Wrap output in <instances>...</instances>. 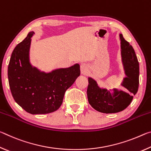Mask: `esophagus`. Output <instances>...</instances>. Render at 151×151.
<instances>
[{
  "label": "esophagus",
  "mask_w": 151,
  "mask_h": 151,
  "mask_svg": "<svg viewBox=\"0 0 151 151\" xmlns=\"http://www.w3.org/2000/svg\"><path fill=\"white\" fill-rule=\"evenodd\" d=\"M81 71L83 75H86L88 73V66L86 64H82L81 65Z\"/></svg>",
  "instance_id": "obj_1"
}]
</instances>
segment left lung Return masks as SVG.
<instances>
[{"label": "left lung", "mask_w": 151, "mask_h": 151, "mask_svg": "<svg viewBox=\"0 0 151 151\" xmlns=\"http://www.w3.org/2000/svg\"><path fill=\"white\" fill-rule=\"evenodd\" d=\"M121 55L127 77L124 78L122 86L125 91L116 92L101 88L96 82L88 78L87 97L89 104L96 111L103 113H116L123 111L131 104L133 96L136 94L139 85V64L135 52L129 42L120 35ZM114 90L116 89L114 88Z\"/></svg>", "instance_id": "1"}]
</instances>
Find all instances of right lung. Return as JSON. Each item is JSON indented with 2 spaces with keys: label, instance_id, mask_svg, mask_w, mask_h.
<instances>
[{
  "label": "right lung",
  "instance_id": "right-lung-1",
  "mask_svg": "<svg viewBox=\"0 0 151 151\" xmlns=\"http://www.w3.org/2000/svg\"><path fill=\"white\" fill-rule=\"evenodd\" d=\"M34 32L12 51L8 66V78L16 103L32 114H47L59 109L66 91L80 75V65L59 68L49 73L40 72L29 62V49Z\"/></svg>",
  "mask_w": 151,
  "mask_h": 151
}]
</instances>
